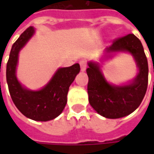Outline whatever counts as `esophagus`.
<instances>
[{
    "mask_svg": "<svg viewBox=\"0 0 154 154\" xmlns=\"http://www.w3.org/2000/svg\"><path fill=\"white\" fill-rule=\"evenodd\" d=\"M79 64H80L81 71H82V72H84V71L87 69V63H86L85 61H80V62H79Z\"/></svg>",
    "mask_w": 154,
    "mask_h": 154,
    "instance_id": "34e87169",
    "label": "esophagus"
}]
</instances>
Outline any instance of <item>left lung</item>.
<instances>
[{"instance_id": "8db88e82", "label": "left lung", "mask_w": 154, "mask_h": 154, "mask_svg": "<svg viewBox=\"0 0 154 154\" xmlns=\"http://www.w3.org/2000/svg\"><path fill=\"white\" fill-rule=\"evenodd\" d=\"M116 53H129L135 61L138 73L128 83L108 82L98 63L89 62L87 69L89 103L99 115L108 119H118L134 112L142 102L148 87V60L139 38L133 34L116 38L112 45L106 48L104 57L109 58Z\"/></svg>"}]
</instances>
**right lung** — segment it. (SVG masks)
Instances as JSON below:
<instances>
[{"mask_svg": "<svg viewBox=\"0 0 154 154\" xmlns=\"http://www.w3.org/2000/svg\"><path fill=\"white\" fill-rule=\"evenodd\" d=\"M29 27L12 45L6 65V82L13 102L27 118L36 121H48L59 116L67 104L69 87L80 72V65L60 67L42 89L33 91L23 87L16 77L19 53L35 35Z\"/></svg>", "mask_w": 154, "mask_h": 154, "instance_id": "obj_1", "label": "right lung"}]
</instances>
